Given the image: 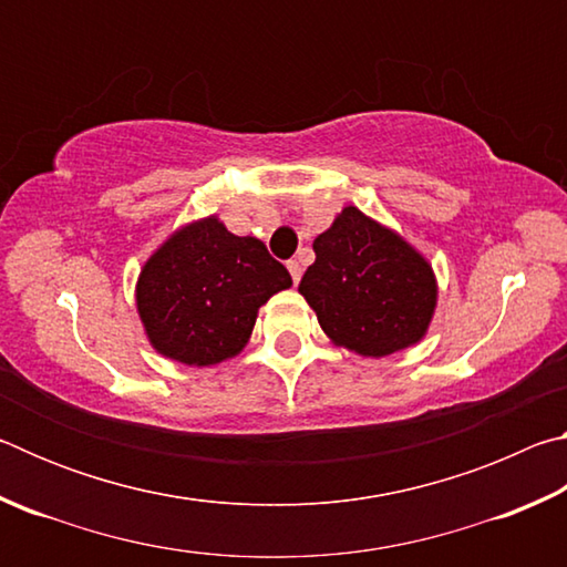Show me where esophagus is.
<instances>
[{
	"label": "esophagus",
	"instance_id": "34e87169",
	"mask_svg": "<svg viewBox=\"0 0 567 567\" xmlns=\"http://www.w3.org/2000/svg\"><path fill=\"white\" fill-rule=\"evenodd\" d=\"M287 270H290V275H292V282H295V285L300 282V277H302V265H300V262H297V260H290V262H287Z\"/></svg>",
	"mask_w": 567,
	"mask_h": 567
}]
</instances>
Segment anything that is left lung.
Masks as SVG:
<instances>
[{
  "mask_svg": "<svg viewBox=\"0 0 567 567\" xmlns=\"http://www.w3.org/2000/svg\"><path fill=\"white\" fill-rule=\"evenodd\" d=\"M312 249L300 295L334 344L362 358H385L422 340L437 285L417 249L358 207H344Z\"/></svg>",
  "mask_w": 567,
  "mask_h": 567,
  "instance_id": "8db88e82",
  "label": "left lung"
}]
</instances>
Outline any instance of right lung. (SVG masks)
<instances>
[{"label":"right lung","mask_w":567,"mask_h":567,"mask_svg":"<svg viewBox=\"0 0 567 567\" xmlns=\"http://www.w3.org/2000/svg\"><path fill=\"white\" fill-rule=\"evenodd\" d=\"M292 285L282 262L255 237H237L217 217L177 229L137 280L147 338L169 360L217 364L245 348L257 310Z\"/></svg>","instance_id":"obj_1"}]
</instances>
